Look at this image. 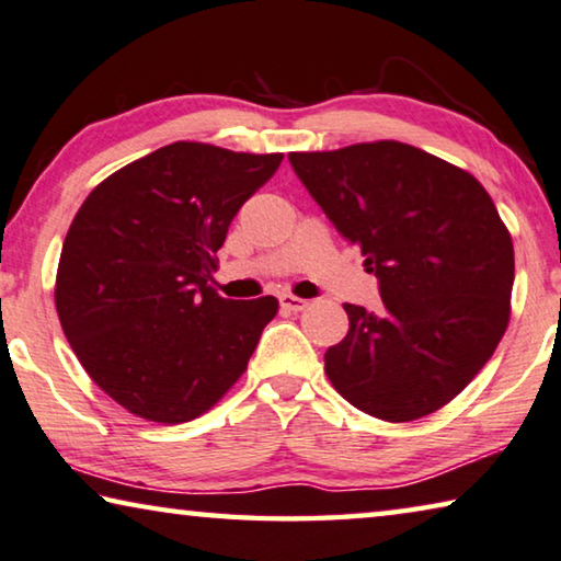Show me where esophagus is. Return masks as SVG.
Listing matches in <instances>:
<instances>
[{
	"instance_id": "obj_1",
	"label": "esophagus",
	"mask_w": 561,
	"mask_h": 561,
	"mask_svg": "<svg viewBox=\"0 0 561 561\" xmlns=\"http://www.w3.org/2000/svg\"><path fill=\"white\" fill-rule=\"evenodd\" d=\"M278 300H280V306H283V308H286V310H293V313H300V310H306V308H308V300L290 296V293H283V296H280Z\"/></svg>"
}]
</instances>
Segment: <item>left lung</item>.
<instances>
[{
  "mask_svg": "<svg viewBox=\"0 0 561 561\" xmlns=\"http://www.w3.org/2000/svg\"><path fill=\"white\" fill-rule=\"evenodd\" d=\"M308 194L363 248L382 306L345 302L325 373L367 415L410 422L460 394L510 320L514 248L470 173L400 141L288 153Z\"/></svg>",
  "mask_w": 561,
  "mask_h": 561,
  "instance_id": "left-lung-1",
  "label": "left lung"
}]
</instances>
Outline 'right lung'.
Listing matches in <instances>:
<instances>
[{"mask_svg": "<svg viewBox=\"0 0 561 561\" xmlns=\"http://www.w3.org/2000/svg\"><path fill=\"white\" fill-rule=\"evenodd\" d=\"M280 161L176 141L101 181L73 216L54 293L64 335L134 415L188 422L243 375L278 300L220 298L214 253Z\"/></svg>", "mask_w": 561, "mask_h": 561, "instance_id": "1", "label": "right lung"}]
</instances>
